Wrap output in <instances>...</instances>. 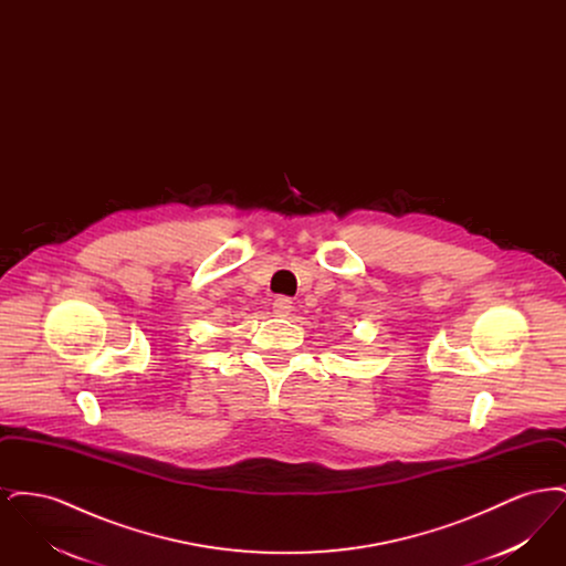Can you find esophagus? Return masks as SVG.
<instances>
[{"label":"esophagus","instance_id":"34e87169","mask_svg":"<svg viewBox=\"0 0 566 566\" xmlns=\"http://www.w3.org/2000/svg\"><path fill=\"white\" fill-rule=\"evenodd\" d=\"M291 312H293V301H291L289 296H277V298L273 301V314H275V316L284 318V316H289Z\"/></svg>","mask_w":566,"mask_h":566}]
</instances>
